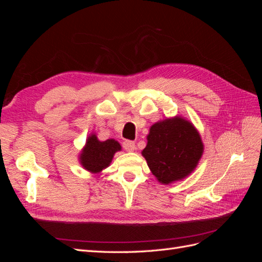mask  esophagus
Returning a JSON list of instances; mask_svg holds the SVG:
<instances>
[{
    "mask_svg": "<svg viewBox=\"0 0 262 262\" xmlns=\"http://www.w3.org/2000/svg\"><path fill=\"white\" fill-rule=\"evenodd\" d=\"M122 146L126 150V152H133V150L136 149V144H134L133 141H130V140L123 141Z\"/></svg>",
    "mask_w": 262,
    "mask_h": 262,
    "instance_id": "1",
    "label": "esophagus"
}]
</instances>
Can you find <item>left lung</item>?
Wrapping results in <instances>:
<instances>
[{
  "mask_svg": "<svg viewBox=\"0 0 262 262\" xmlns=\"http://www.w3.org/2000/svg\"><path fill=\"white\" fill-rule=\"evenodd\" d=\"M202 153V141L194 126L176 117L150 126L142 155L157 180L167 185L188 176Z\"/></svg>",
  "mask_w": 262,
  "mask_h": 262,
  "instance_id": "1",
  "label": "left lung"
}]
</instances>
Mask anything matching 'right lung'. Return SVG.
Returning a JSON list of instances; mask_svg holds the SVG:
<instances>
[{"label": "right lung", "instance_id": "obj_1", "mask_svg": "<svg viewBox=\"0 0 262 262\" xmlns=\"http://www.w3.org/2000/svg\"><path fill=\"white\" fill-rule=\"evenodd\" d=\"M121 149L117 141L110 139L100 142L95 134L87 139L86 145L81 154V164L83 167L92 172H99L108 167L112 163L116 152Z\"/></svg>", "mask_w": 262, "mask_h": 262}]
</instances>
